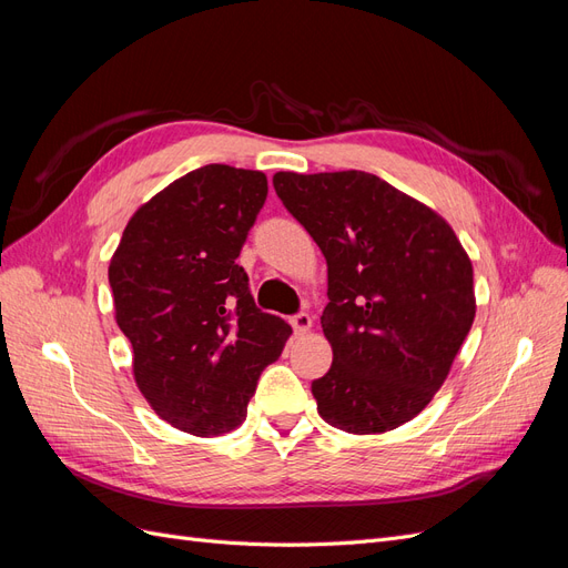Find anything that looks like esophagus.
I'll return each mask as SVG.
<instances>
[{"label": "esophagus", "mask_w": 568, "mask_h": 568, "mask_svg": "<svg viewBox=\"0 0 568 568\" xmlns=\"http://www.w3.org/2000/svg\"><path fill=\"white\" fill-rule=\"evenodd\" d=\"M288 322H291V326H294L296 334L311 332V326H313V320H311V315H307V313H298V315L291 317Z\"/></svg>", "instance_id": "obj_1"}]
</instances>
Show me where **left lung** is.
<instances>
[{
    "label": "left lung",
    "instance_id": "1",
    "mask_svg": "<svg viewBox=\"0 0 568 568\" xmlns=\"http://www.w3.org/2000/svg\"><path fill=\"white\" fill-rule=\"evenodd\" d=\"M272 184L326 257L334 363L313 382L320 417L359 436L415 419L471 329L467 251L436 211L363 170L277 173Z\"/></svg>",
    "mask_w": 568,
    "mask_h": 568
}]
</instances>
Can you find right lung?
<instances>
[{"label":"right lung","instance_id":"obj_1","mask_svg":"<svg viewBox=\"0 0 568 568\" xmlns=\"http://www.w3.org/2000/svg\"><path fill=\"white\" fill-rule=\"evenodd\" d=\"M267 199L261 170L203 165L130 217L111 257L115 322L146 403L211 438L244 422L261 372L291 326L261 313L236 257Z\"/></svg>","mask_w":568,"mask_h":568}]
</instances>
